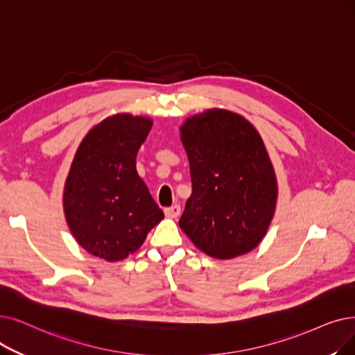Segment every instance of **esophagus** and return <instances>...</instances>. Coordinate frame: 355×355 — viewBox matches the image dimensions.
I'll return each instance as SVG.
<instances>
[{
    "instance_id": "34e87169",
    "label": "esophagus",
    "mask_w": 355,
    "mask_h": 355,
    "mask_svg": "<svg viewBox=\"0 0 355 355\" xmlns=\"http://www.w3.org/2000/svg\"><path fill=\"white\" fill-rule=\"evenodd\" d=\"M180 211H181V207L178 205H174L171 207H166L164 210L165 216H166V218H169V219H177L178 216H180Z\"/></svg>"
}]
</instances>
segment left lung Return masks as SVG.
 Listing matches in <instances>:
<instances>
[{
    "mask_svg": "<svg viewBox=\"0 0 355 355\" xmlns=\"http://www.w3.org/2000/svg\"><path fill=\"white\" fill-rule=\"evenodd\" d=\"M180 139L193 184L182 232L216 259L251 252L267 235L279 197L263 137L243 116L209 109L186 119Z\"/></svg>",
    "mask_w": 355,
    "mask_h": 355,
    "instance_id": "obj_1",
    "label": "left lung"
}]
</instances>
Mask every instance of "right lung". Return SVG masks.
I'll return each instance as SVG.
<instances>
[{"mask_svg":"<svg viewBox=\"0 0 355 355\" xmlns=\"http://www.w3.org/2000/svg\"><path fill=\"white\" fill-rule=\"evenodd\" d=\"M152 125L150 117L130 113L105 117L85 135L65 180L62 205L72 236L109 263L136 252L164 219L136 171Z\"/></svg>","mask_w":355,"mask_h":355,"instance_id":"obj_1","label":"right lung"}]
</instances>
